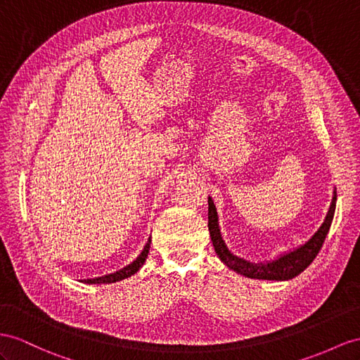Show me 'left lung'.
<instances>
[{"mask_svg":"<svg viewBox=\"0 0 360 360\" xmlns=\"http://www.w3.org/2000/svg\"><path fill=\"white\" fill-rule=\"evenodd\" d=\"M335 208H336V193L333 195V199H331V204L328 208V213L324 219V224H322L318 231L311 236L310 240L297 248V250L284 254L278 257L276 260L268 262V263H250L243 259H238V257L233 255L228 251L225 242L222 240V236H220L217 211L214 207V202L211 200V198H208V229H210L211 242H213L216 254L229 269H233L240 275H245L248 278L284 281L300 275L313 260H315V257L318 255L319 250L322 248V243L326 240L331 220H333Z\"/></svg>","mask_w":360,"mask_h":360,"instance_id":"left-lung-1","label":"left lung"}]
</instances>
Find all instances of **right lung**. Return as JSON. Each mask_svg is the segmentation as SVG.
Here are the masks:
<instances>
[{"mask_svg":"<svg viewBox=\"0 0 360 360\" xmlns=\"http://www.w3.org/2000/svg\"><path fill=\"white\" fill-rule=\"evenodd\" d=\"M149 250H150V238L147 240L144 250L141 251V254L136 257V259L131 263L127 264L126 268L120 269L114 274H109V275H105V276H97V278H92V280H85L86 284H109V283H115V281H120V280H124L127 278V276L134 275L136 271H140L141 266L144 264L146 259H147V254H149Z\"/></svg>","mask_w":360,"mask_h":360,"instance_id":"1","label":"right lung"}]
</instances>
